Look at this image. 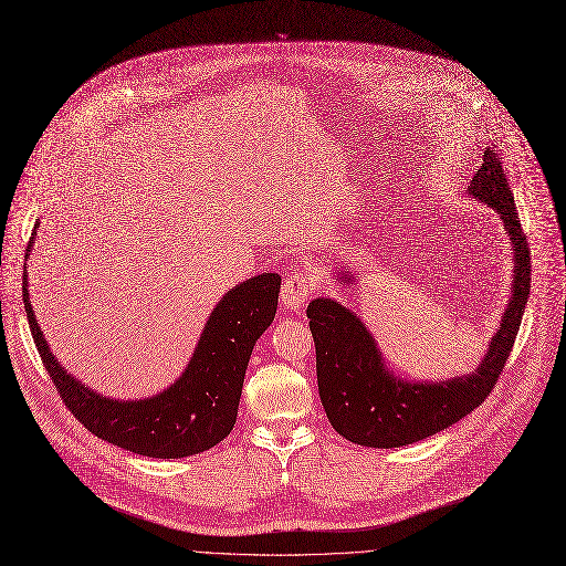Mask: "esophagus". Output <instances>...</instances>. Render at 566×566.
<instances>
[{
    "label": "esophagus",
    "instance_id": "obj_1",
    "mask_svg": "<svg viewBox=\"0 0 566 566\" xmlns=\"http://www.w3.org/2000/svg\"><path fill=\"white\" fill-rule=\"evenodd\" d=\"M315 290H317V285H315V281H313L308 274L292 272V274L285 279L283 290H281V303H283V308L290 311V313L301 311L303 303H306V301L313 296Z\"/></svg>",
    "mask_w": 566,
    "mask_h": 566
}]
</instances>
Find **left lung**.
<instances>
[{
	"label": "left lung",
	"mask_w": 566,
	"mask_h": 566,
	"mask_svg": "<svg viewBox=\"0 0 566 566\" xmlns=\"http://www.w3.org/2000/svg\"><path fill=\"white\" fill-rule=\"evenodd\" d=\"M467 195L501 217L514 263L501 324L473 371L449 380H408L387 367L376 337L354 311L326 296L311 301L319 399L331 426L344 440L371 449L421 442L473 412L496 385L531 294V249L494 147L485 149ZM335 281L356 285L358 279L346 268H335Z\"/></svg>",
	"instance_id": "1"
}]
</instances>
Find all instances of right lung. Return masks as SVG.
<instances>
[{"label":"right lung","instance_id":"obj_1","mask_svg":"<svg viewBox=\"0 0 566 566\" xmlns=\"http://www.w3.org/2000/svg\"><path fill=\"white\" fill-rule=\"evenodd\" d=\"M27 258L35 242V229ZM281 276L255 274L231 287L212 308L190 363L163 392L143 399L104 397L72 376L52 354L29 301L24 268L22 298L38 354L72 415L97 438L147 458H188L220 444L233 430L242 382L258 337L274 322Z\"/></svg>","mask_w":566,"mask_h":566}]
</instances>
